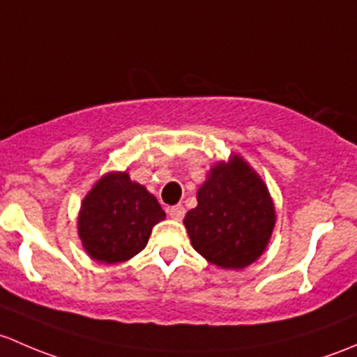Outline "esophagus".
Instances as JSON below:
<instances>
[{
    "label": "esophagus",
    "instance_id": "esophagus-1",
    "mask_svg": "<svg viewBox=\"0 0 357 357\" xmlns=\"http://www.w3.org/2000/svg\"><path fill=\"white\" fill-rule=\"evenodd\" d=\"M168 215L174 220H182L183 215H185V208H183L182 204L172 206V208H168Z\"/></svg>",
    "mask_w": 357,
    "mask_h": 357
}]
</instances>
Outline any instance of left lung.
<instances>
[{
    "label": "left lung",
    "instance_id": "8db88e82",
    "mask_svg": "<svg viewBox=\"0 0 357 357\" xmlns=\"http://www.w3.org/2000/svg\"><path fill=\"white\" fill-rule=\"evenodd\" d=\"M183 225L192 248L209 263L242 270L266 249L275 227L273 201L259 175L235 154L211 168Z\"/></svg>",
    "mask_w": 357,
    "mask_h": 357
}]
</instances>
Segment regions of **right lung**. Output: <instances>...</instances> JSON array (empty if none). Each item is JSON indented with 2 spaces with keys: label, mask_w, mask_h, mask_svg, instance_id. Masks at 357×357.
<instances>
[{
  "label": "right lung",
  "mask_w": 357,
  "mask_h": 357,
  "mask_svg": "<svg viewBox=\"0 0 357 357\" xmlns=\"http://www.w3.org/2000/svg\"><path fill=\"white\" fill-rule=\"evenodd\" d=\"M161 220L165 211L144 185L132 182L127 172H109L84 197L79 237L93 259L122 263L146 248Z\"/></svg>",
  "instance_id": "obj_1"
}]
</instances>
